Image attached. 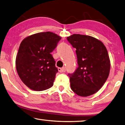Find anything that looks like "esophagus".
Here are the masks:
<instances>
[{
  "instance_id": "34e87169",
  "label": "esophagus",
  "mask_w": 125,
  "mask_h": 125,
  "mask_svg": "<svg viewBox=\"0 0 125 125\" xmlns=\"http://www.w3.org/2000/svg\"><path fill=\"white\" fill-rule=\"evenodd\" d=\"M58 70L60 73H63V72L66 71V69H65V67H62V68H61V67H59Z\"/></svg>"
}]
</instances>
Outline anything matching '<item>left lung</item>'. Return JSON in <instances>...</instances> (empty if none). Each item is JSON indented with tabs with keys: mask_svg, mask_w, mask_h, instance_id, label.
<instances>
[{
	"mask_svg": "<svg viewBox=\"0 0 125 125\" xmlns=\"http://www.w3.org/2000/svg\"><path fill=\"white\" fill-rule=\"evenodd\" d=\"M76 48L78 67L73 73H69L71 88L82 97L95 93L108 78L110 61L106 47L93 37L74 34L67 37Z\"/></svg>",
	"mask_w": 125,
	"mask_h": 125,
	"instance_id": "left-lung-1",
	"label": "left lung"
}]
</instances>
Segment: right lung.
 I'll return each mask as SVG.
<instances>
[{
    "mask_svg": "<svg viewBox=\"0 0 125 125\" xmlns=\"http://www.w3.org/2000/svg\"><path fill=\"white\" fill-rule=\"evenodd\" d=\"M61 37L50 32L26 37L20 45L16 58L17 73L28 88L36 91L50 88L58 70L51 52Z\"/></svg>",
    "mask_w": 125,
    "mask_h": 125,
    "instance_id": "1",
    "label": "right lung"
}]
</instances>
